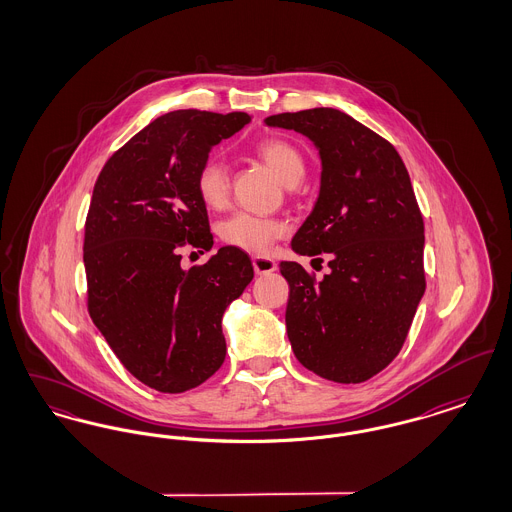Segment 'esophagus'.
Returning <instances> with one entry per match:
<instances>
[{
	"label": "esophagus",
	"mask_w": 512,
	"mask_h": 512,
	"mask_svg": "<svg viewBox=\"0 0 512 512\" xmlns=\"http://www.w3.org/2000/svg\"><path fill=\"white\" fill-rule=\"evenodd\" d=\"M253 268L257 274H270L278 268V265H276V261H272L268 257H253Z\"/></svg>",
	"instance_id": "1"
}]
</instances>
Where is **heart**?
Wrapping results in <instances>:
<instances>
[{"label":"heart","instance_id":"b5f03b06","mask_svg":"<svg viewBox=\"0 0 512 512\" xmlns=\"http://www.w3.org/2000/svg\"><path fill=\"white\" fill-rule=\"evenodd\" d=\"M257 155L265 161L284 184H297L303 176L305 165L299 149L280 138H268L255 147ZM195 192L209 209H222L230 195L228 167L222 159L211 157L195 172ZM286 234L282 220L261 217L253 213H234L219 224V238L226 245L247 253H267L270 245Z\"/></svg>","mask_w":512,"mask_h":512}]
</instances>
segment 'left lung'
<instances>
[{"mask_svg": "<svg viewBox=\"0 0 512 512\" xmlns=\"http://www.w3.org/2000/svg\"><path fill=\"white\" fill-rule=\"evenodd\" d=\"M265 122L307 136L322 163L315 209L292 249L320 263L326 255L330 272L317 280L299 263H280L293 353L320 378L361 384L397 357L426 290L424 222L409 172L388 140L338 109Z\"/></svg>", "mask_w": 512, "mask_h": 512, "instance_id": "1", "label": "left lung"}]
</instances>
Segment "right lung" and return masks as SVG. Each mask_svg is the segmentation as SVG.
Instances as JSON below:
<instances>
[{
	"label": "right lung",
	"instance_id": "1",
	"mask_svg": "<svg viewBox=\"0 0 512 512\" xmlns=\"http://www.w3.org/2000/svg\"><path fill=\"white\" fill-rule=\"evenodd\" d=\"M247 113L180 109L115 151L99 172L84 228L88 311L124 368L153 390L182 393L226 357L222 315L253 280L249 255L220 247L182 268V247L209 251L195 172Z\"/></svg>",
	"mask_w": 512,
	"mask_h": 512
}]
</instances>
